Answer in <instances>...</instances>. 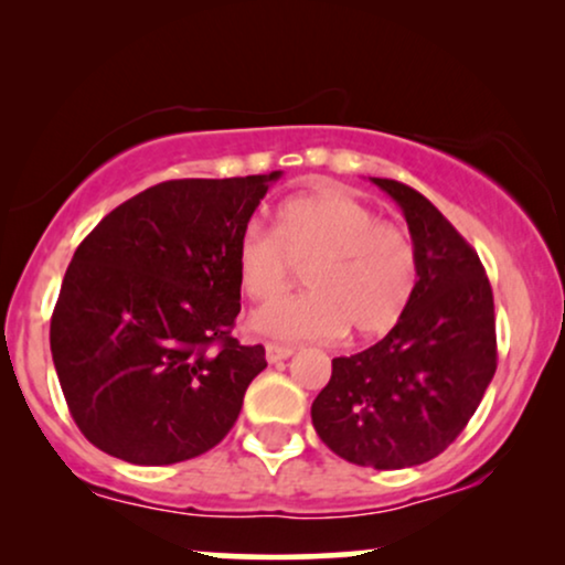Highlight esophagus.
Segmentation results:
<instances>
[{"label": "esophagus", "instance_id": "1", "mask_svg": "<svg viewBox=\"0 0 565 565\" xmlns=\"http://www.w3.org/2000/svg\"><path fill=\"white\" fill-rule=\"evenodd\" d=\"M296 352L292 350V347H288V344H275V342H269V344H265V354H267V362H282V360H288L290 354Z\"/></svg>", "mask_w": 565, "mask_h": 565}]
</instances>
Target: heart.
Here are the masks:
<instances>
[{"label":"heart","instance_id":"1","mask_svg":"<svg viewBox=\"0 0 565 565\" xmlns=\"http://www.w3.org/2000/svg\"><path fill=\"white\" fill-rule=\"evenodd\" d=\"M238 288L254 303H271L305 269L306 297L252 316L257 334L334 339L347 329L370 339L391 331L412 303L419 262L401 226L342 190H316L277 207L273 231L249 223L234 254Z\"/></svg>","mask_w":565,"mask_h":565}]
</instances>
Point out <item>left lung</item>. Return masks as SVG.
Wrapping results in <instances>:
<instances>
[{"label":"left lung","instance_id":"8db88e82","mask_svg":"<svg viewBox=\"0 0 565 565\" xmlns=\"http://www.w3.org/2000/svg\"><path fill=\"white\" fill-rule=\"evenodd\" d=\"M408 223L419 282L381 342L331 360L311 406L321 443L377 470L422 466L455 443L497 373V319L486 269L422 192L370 177Z\"/></svg>","mask_w":565,"mask_h":565}]
</instances>
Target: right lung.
I'll use <instances>...</instances> for the list:
<instances>
[{"instance_id":"obj_1","label":"right lung","mask_w":565,"mask_h":565,"mask_svg":"<svg viewBox=\"0 0 565 565\" xmlns=\"http://www.w3.org/2000/svg\"><path fill=\"white\" fill-rule=\"evenodd\" d=\"M282 172L169 180L107 213L74 252L51 354L76 427L134 466H172L221 443L265 347L231 337L234 254Z\"/></svg>"}]
</instances>
